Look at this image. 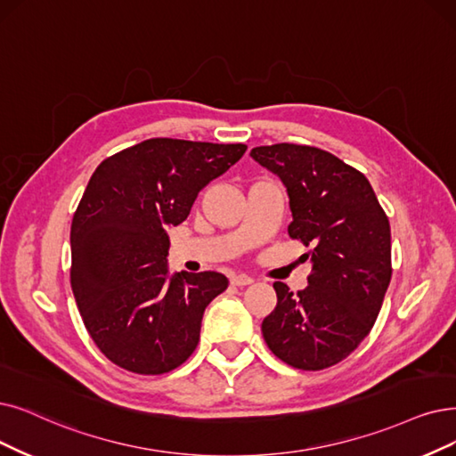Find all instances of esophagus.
<instances>
[{"label":"esophagus","instance_id":"esophagus-1","mask_svg":"<svg viewBox=\"0 0 456 456\" xmlns=\"http://www.w3.org/2000/svg\"><path fill=\"white\" fill-rule=\"evenodd\" d=\"M230 282H232L233 286H248V284L254 282V279L248 277V275H245V273H241V275H233V277L230 279Z\"/></svg>","mask_w":456,"mask_h":456}]
</instances>
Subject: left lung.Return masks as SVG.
<instances>
[{
  "label": "left lung",
  "instance_id": "1",
  "mask_svg": "<svg viewBox=\"0 0 456 456\" xmlns=\"http://www.w3.org/2000/svg\"><path fill=\"white\" fill-rule=\"evenodd\" d=\"M250 157L277 174L291 209L288 235L311 252L308 286L275 282L262 322L269 350L289 367L322 370L348 357L379 314L391 282V228L369 179L311 145H260Z\"/></svg>",
  "mask_w": 456,
  "mask_h": 456
}]
</instances>
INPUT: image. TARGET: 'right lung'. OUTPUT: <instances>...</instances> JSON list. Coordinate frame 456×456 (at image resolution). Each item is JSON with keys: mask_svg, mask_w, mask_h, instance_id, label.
<instances>
[{"mask_svg": "<svg viewBox=\"0 0 456 456\" xmlns=\"http://www.w3.org/2000/svg\"><path fill=\"white\" fill-rule=\"evenodd\" d=\"M247 151L245 143L150 138L91 175L70 226V286L87 333L118 367L165 374L196 350L223 273L168 271V226Z\"/></svg>", "mask_w": 456, "mask_h": 456, "instance_id": "add662e5", "label": "right lung"}]
</instances>
